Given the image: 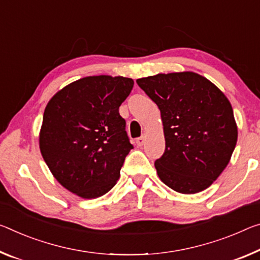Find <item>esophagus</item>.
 I'll use <instances>...</instances> for the list:
<instances>
[{
	"label": "esophagus",
	"mask_w": 260,
	"mask_h": 260,
	"mask_svg": "<svg viewBox=\"0 0 260 260\" xmlns=\"http://www.w3.org/2000/svg\"><path fill=\"white\" fill-rule=\"evenodd\" d=\"M145 139H146V135H142V137H140V138H138L137 139V146L138 147H141V146H143V143H145Z\"/></svg>",
	"instance_id": "esophagus-1"
}]
</instances>
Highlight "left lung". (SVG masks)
Returning <instances> with one entry per match:
<instances>
[{
	"mask_svg": "<svg viewBox=\"0 0 260 260\" xmlns=\"http://www.w3.org/2000/svg\"><path fill=\"white\" fill-rule=\"evenodd\" d=\"M137 83L160 111L166 150L155 160L160 180L183 194L211 186L228 166L237 142L228 98L192 72L157 74Z\"/></svg>",
	"mask_w": 260,
	"mask_h": 260,
	"instance_id": "8db88e82",
	"label": "left lung"
}]
</instances>
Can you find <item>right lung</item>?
<instances>
[{"label":"right lung","instance_id":"1","mask_svg":"<svg viewBox=\"0 0 260 260\" xmlns=\"http://www.w3.org/2000/svg\"><path fill=\"white\" fill-rule=\"evenodd\" d=\"M134 81L88 76L56 92L45 109L39 134L41 155L55 179L84 199L108 193L133 145L119 106Z\"/></svg>","mask_w":260,"mask_h":260}]
</instances>
